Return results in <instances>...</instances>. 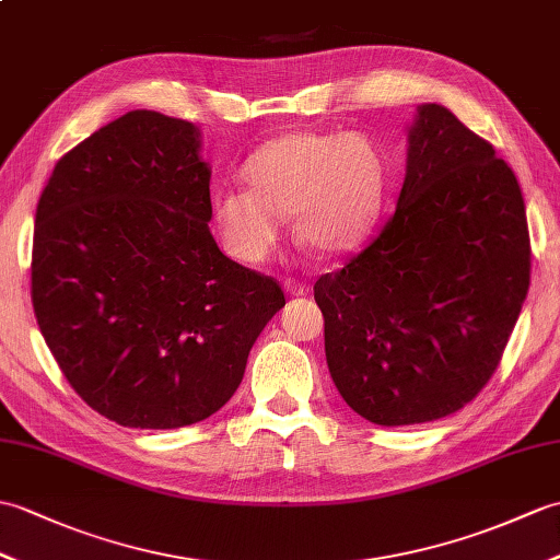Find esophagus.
I'll return each instance as SVG.
<instances>
[{
  "label": "esophagus",
  "mask_w": 560,
  "mask_h": 560,
  "mask_svg": "<svg viewBox=\"0 0 560 560\" xmlns=\"http://www.w3.org/2000/svg\"><path fill=\"white\" fill-rule=\"evenodd\" d=\"M283 289H285V293H289V295H305L307 293V285L301 283V281H295V279H285Z\"/></svg>",
  "instance_id": "esophagus-1"
}]
</instances>
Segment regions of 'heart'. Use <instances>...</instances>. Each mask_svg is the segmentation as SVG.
Masks as SVG:
<instances>
[{
	"label": "heart",
	"instance_id": "1",
	"mask_svg": "<svg viewBox=\"0 0 560 560\" xmlns=\"http://www.w3.org/2000/svg\"><path fill=\"white\" fill-rule=\"evenodd\" d=\"M241 176L248 190H221L212 221L233 259L262 265L281 236V214L319 253L355 248L382 214L388 164L368 133L293 131L257 148Z\"/></svg>",
	"mask_w": 560,
	"mask_h": 560
}]
</instances>
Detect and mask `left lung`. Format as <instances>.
<instances>
[{
	"label": "left lung",
	"instance_id": "1",
	"mask_svg": "<svg viewBox=\"0 0 560 560\" xmlns=\"http://www.w3.org/2000/svg\"><path fill=\"white\" fill-rule=\"evenodd\" d=\"M529 257L513 168L446 107L420 104L394 217L315 283L343 400L382 427L460 410L499 368L529 289Z\"/></svg>",
	"mask_w": 560,
	"mask_h": 560
}]
</instances>
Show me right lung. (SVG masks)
Listing matches in <instances>:
<instances>
[{
	"label": "right lung",
	"mask_w": 560,
	"mask_h": 560,
	"mask_svg": "<svg viewBox=\"0 0 560 560\" xmlns=\"http://www.w3.org/2000/svg\"><path fill=\"white\" fill-rule=\"evenodd\" d=\"M210 176L198 128L136 109L63 154L37 202V324L73 392L121 427L210 418L285 305L219 250Z\"/></svg>",
	"instance_id": "1"
}]
</instances>
